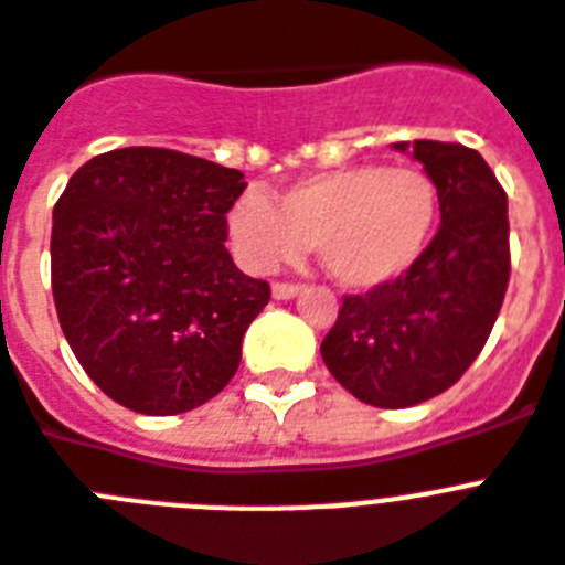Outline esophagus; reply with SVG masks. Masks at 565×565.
<instances>
[{"label":"esophagus","instance_id":"34e87169","mask_svg":"<svg viewBox=\"0 0 565 565\" xmlns=\"http://www.w3.org/2000/svg\"><path fill=\"white\" fill-rule=\"evenodd\" d=\"M298 292H301V287H298V284H281V281L273 284L275 301H290V298H296Z\"/></svg>","mask_w":565,"mask_h":565}]
</instances>
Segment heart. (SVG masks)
<instances>
[{
	"label": "heart",
	"mask_w": 565,
	"mask_h": 565,
	"mask_svg": "<svg viewBox=\"0 0 565 565\" xmlns=\"http://www.w3.org/2000/svg\"><path fill=\"white\" fill-rule=\"evenodd\" d=\"M436 217L439 192L422 169L362 163L298 180L275 203L249 189L226 212V232L253 273H269L316 246L335 284L364 292L416 267Z\"/></svg>",
	"instance_id": "1"
}]
</instances>
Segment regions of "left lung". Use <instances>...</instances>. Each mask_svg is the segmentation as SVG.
<instances>
[{
	"label": "left lung",
	"instance_id": "obj_1",
	"mask_svg": "<svg viewBox=\"0 0 565 565\" xmlns=\"http://www.w3.org/2000/svg\"><path fill=\"white\" fill-rule=\"evenodd\" d=\"M411 151L439 192L443 224L416 267L367 296H348L321 359L373 407H411L457 382L480 355L511 273L509 198L480 151L439 140Z\"/></svg>",
	"mask_w": 565,
	"mask_h": 565
}]
</instances>
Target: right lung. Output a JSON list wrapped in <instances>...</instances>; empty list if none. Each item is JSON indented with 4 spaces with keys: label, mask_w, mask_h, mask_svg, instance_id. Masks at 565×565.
I'll return each mask as SVG.
<instances>
[{
    "label": "right lung",
    "mask_w": 565,
    "mask_h": 565,
    "mask_svg": "<svg viewBox=\"0 0 565 565\" xmlns=\"http://www.w3.org/2000/svg\"><path fill=\"white\" fill-rule=\"evenodd\" d=\"M238 169L129 146L79 166L54 206L51 287L99 391L146 416L186 414L230 385L269 284L232 260Z\"/></svg>",
    "instance_id": "obj_1"
}]
</instances>
